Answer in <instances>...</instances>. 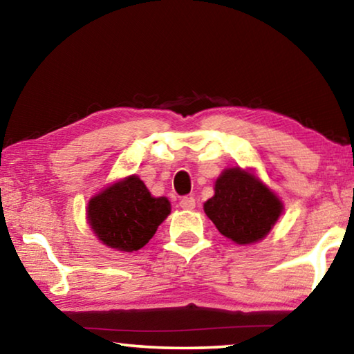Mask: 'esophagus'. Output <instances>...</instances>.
I'll use <instances>...</instances> for the list:
<instances>
[{"instance_id":"esophagus-1","label":"esophagus","mask_w":354,"mask_h":354,"mask_svg":"<svg viewBox=\"0 0 354 354\" xmlns=\"http://www.w3.org/2000/svg\"><path fill=\"white\" fill-rule=\"evenodd\" d=\"M179 206L185 209V211H192V209L195 207V198L194 196H184V198L179 201Z\"/></svg>"}]
</instances>
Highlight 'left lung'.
<instances>
[{
    "label": "left lung",
    "instance_id": "8db88e82",
    "mask_svg": "<svg viewBox=\"0 0 354 354\" xmlns=\"http://www.w3.org/2000/svg\"><path fill=\"white\" fill-rule=\"evenodd\" d=\"M205 212L220 234L237 245L262 241L284 211L279 196L251 169H225L214 184V196Z\"/></svg>",
    "mask_w": 354,
    "mask_h": 354
}]
</instances>
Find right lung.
<instances>
[{"label":"right lung","instance_id":"obj_1","mask_svg":"<svg viewBox=\"0 0 354 354\" xmlns=\"http://www.w3.org/2000/svg\"><path fill=\"white\" fill-rule=\"evenodd\" d=\"M170 212L169 198H156L139 176L131 175L92 196L87 223L106 247L133 253L145 247Z\"/></svg>","mask_w":354,"mask_h":354}]
</instances>
